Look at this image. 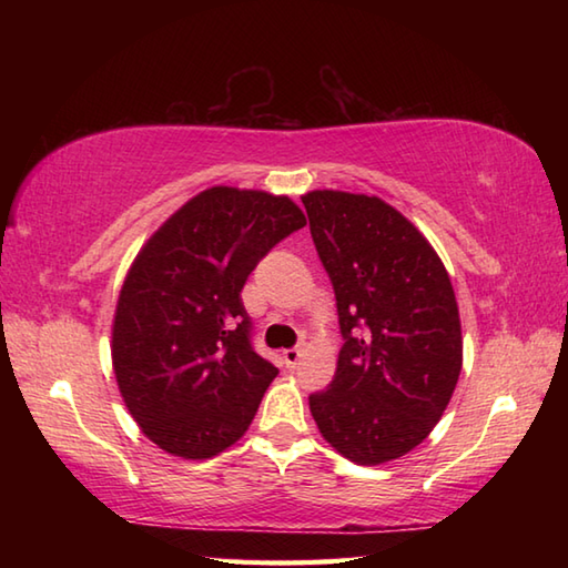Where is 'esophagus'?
Masks as SVG:
<instances>
[{
	"instance_id": "1",
	"label": "esophagus",
	"mask_w": 568,
	"mask_h": 568,
	"mask_svg": "<svg viewBox=\"0 0 568 568\" xmlns=\"http://www.w3.org/2000/svg\"><path fill=\"white\" fill-rule=\"evenodd\" d=\"M300 356H303V348H300V346H293V348H285V352H283V361H285V364H287V366H291V368H295V366H297V361H300Z\"/></svg>"
}]
</instances>
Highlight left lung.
I'll use <instances>...</instances> for the list:
<instances>
[{
    "label": "left lung",
    "instance_id": "1",
    "mask_svg": "<svg viewBox=\"0 0 568 568\" xmlns=\"http://www.w3.org/2000/svg\"><path fill=\"white\" fill-rule=\"evenodd\" d=\"M303 204L344 336L334 381L310 395V413L348 462H393L429 437L462 373L449 273L419 229L376 195L312 190Z\"/></svg>",
    "mask_w": 568,
    "mask_h": 568
}]
</instances>
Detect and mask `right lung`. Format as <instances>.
Instances as JSON below:
<instances>
[{
	"instance_id": "add662e5",
	"label": "right lung",
	"mask_w": 568,
	"mask_h": 568,
	"mask_svg": "<svg viewBox=\"0 0 568 568\" xmlns=\"http://www.w3.org/2000/svg\"><path fill=\"white\" fill-rule=\"evenodd\" d=\"M303 226L291 197L214 185L136 253L116 300L112 366L131 417L163 452L202 462L244 437L277 368L253 352L241 287Z\"/></svg>"
}]
</instances>
